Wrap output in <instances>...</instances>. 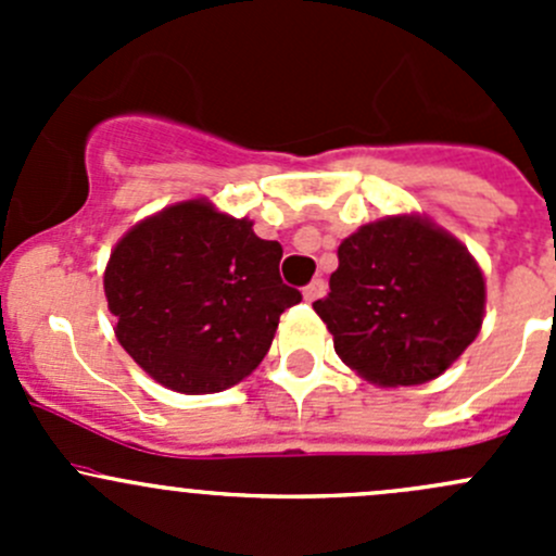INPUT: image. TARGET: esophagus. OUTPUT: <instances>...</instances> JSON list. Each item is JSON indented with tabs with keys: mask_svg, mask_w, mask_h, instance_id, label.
Returning <instances> with one entry per match:
<instances>
[{
	"mask_svg": "<svg viewBox=\"0 0 556 556\" xmlns=\"http://www.w3.org/2000/svg\"><path fill=\"white\" fill-rule=\"evenodd\" d=\"M325 290H328V285H325V279H323V277L312 279V282L306 285V288H304V299H306V301H317V299H323Z\"/></svg>",
	"mask_w": 556,
	"mask_h": 556,
	"instance_id": "obj_1",
	"label": "esophagus"
}]
</instances>
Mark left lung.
I'll return each instance as SVG.
<instances>
[{
    "instance_id": "left-lung-1",
    "label": "left lung",
    "mask_w": 556,
    "mask_h": 556,
    "mask_svg": "<svg viewBox=\"0 0 556 556\" xmlns=\"http://www.w3.org/2000/svg\"><path fill=\"white\" fill-rule=\"evenodd\" d=\"M336 355L368 382L422 384L476 339L484 277L457 239L419 217H387L339 244L330 293L314 301Z\"/></svg>"
}]
</instances>
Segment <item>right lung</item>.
<instances>
[{"instance_id":"obj_1","label":"right lung","mask_w":556,"mask_h":556,"mask_svg":"<svg viewBox=\"0 0 556 556\" xmlns=\"http://www.w3.org/2000/svg\"><path fill=\"white\" fill-rule=\"evenodd\" d=\"M282 244L206 201L134 226L112 250L104 293L123 350L164 387L220 392L250 377L279 314L301 301L279 277Z\"/></svg>"}]
</instances>
